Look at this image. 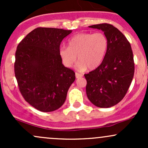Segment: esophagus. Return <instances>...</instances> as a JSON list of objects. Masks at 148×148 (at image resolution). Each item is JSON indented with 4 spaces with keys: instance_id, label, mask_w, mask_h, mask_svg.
<instances>
[{
    "instance_id": "1",
    "label": "esophagus",
    "mask_w": 148,
    "mask_h": 148,
    "mask_svg": "<svg viewBox=\"0 0 148 148\" xmlns=\"http://www.w3.org/2000/svg\"><path fill=\"white\" fill-rule=\"evenodd\" d=\"M75 76H76V79H79V78H80V77H82L83 74H80V73L76 72V73H75Z\"/></svg>"
}]
</instances>
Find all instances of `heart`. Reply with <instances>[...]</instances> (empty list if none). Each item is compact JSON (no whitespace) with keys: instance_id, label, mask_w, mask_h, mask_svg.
Here are the masks:
<instances>
[{"instance_id":"heart-1","label":"heart","mask_w":148,"mask_h":148,"mask_svg":"<svg viewBox=\"0 0 148 148\" xmlns=\"http://www.w3.org/2000/svg\"><path fill=\"white\" fill-rule=\"evenodd\" d=\"M108 39L103 33H81L72 36L68 47L59 49V56L67 67H72L77 59L76 68L80 71L92 70L101 64L108 49Z\"/></svg>"}]
</instances>
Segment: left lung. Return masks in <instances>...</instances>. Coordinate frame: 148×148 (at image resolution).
Here are the masks:
<instances>
[{
    "label": "left lung",
    "mask_w": 148,
    "mask_h": 148,
    "mask_svg": "<svg viewBox=\"0 0 148 148\" xmlns=\"http://www.w3.org/2000/svg\"><path fill=\"white\" fill-rule=\"evenodd\" d=\"M89 28L102 30L108 39L104 59L97 68L84 74L88 99L99 108H109L126 95L134 74L132 47L125 35L113 25L101 23Z\"/></svg>",
    "instance_id": "1"
}]
</instances>
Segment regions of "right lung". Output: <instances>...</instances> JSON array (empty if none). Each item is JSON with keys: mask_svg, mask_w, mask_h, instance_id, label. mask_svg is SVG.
I'll return each mask as SVG.
<instances>
[{"mask_svg": "<svg viewBox=\"0 0 148 148\" xmlns=\"http://www.w3.org/2000/svg\"><path fill=\"white\" fill-rule=\"evenodd\" d=\"M72 30L37 28L18 44L14 73L25 101L42 112L58 109L65 101L75 73L62 64L61 42Z\"/></svg>", "mask_w": 148, "mask_h": 148, "instance_id": "1", "label": "right lung"}]
</instances>
